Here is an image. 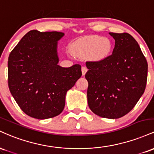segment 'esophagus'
I'll list each match as a JSON object with an SVG mask.
<instances>
[{
	"mask_svg": "<svg viewBox=\"0 0 154 154\" xmlns=\"http://www.w3.org/2000/svg\"><path fill=\"white\" fill-rule=\"evenodd\" d=\"M87 71H88L87 67H85V66H82V74L83 76L85 75L86 72H87Z\"/></svg>",
	"mask_w": 154,
	"mask_h": 154,
	"instance_id": "1",
	"label": "esophagus"
}]
</instances>
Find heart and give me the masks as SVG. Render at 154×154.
Returning <instances> with one entry per match:
<instances>
[{"label":"heart","instance_id":"b5f03b06","mask_svg":"<svg viewBox=\"0 0 154 154\" xmlns=\"http://www.w3.org/2000/svg\"><path fill=\"white\" fill-rule=\"evenodd\" d=\"M73 51L76 54L80 56L91 54L93 60L101 61L110 55L112 51V43L109 38L92 35L76 44Z\"/></svg>","mask_w":154,"mask_h":154}]
</instances>
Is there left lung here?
<instances>
[{"label": "left lung", "instance_id": "left-lung-1", "mask_svg": "<svg viewBox=\"0 0 154 154\" xmlns=\"http://www.w3.org/2000/svg\"><path fill=\"white\" fill-rule=\"evenodd\" d=\"M109 35L115 40L112 54L101 61L86 62L88 103L96 115L118 119L130 112L143 94L148 63L132 35Z\"/></svg>", "mask_w": 154, "mask_h": 154}]
</instances>
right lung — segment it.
<instances>
[{"label":"right lung","instance_id":"1","mask_svg":"<svg viewBox=\"0 0 154 154\" xmlns=\"http://www.w3.org/2000/svg\"><path fill=\"white\" fill-rule=\"evenodd\" d=\"M60 32H28L8 61V88L20 109L38 119L54 117L65 106L66 92L82 76L81 66L58 65Z\"/></svg>","mask_w":154,"mask_h":154}]
</instances>
